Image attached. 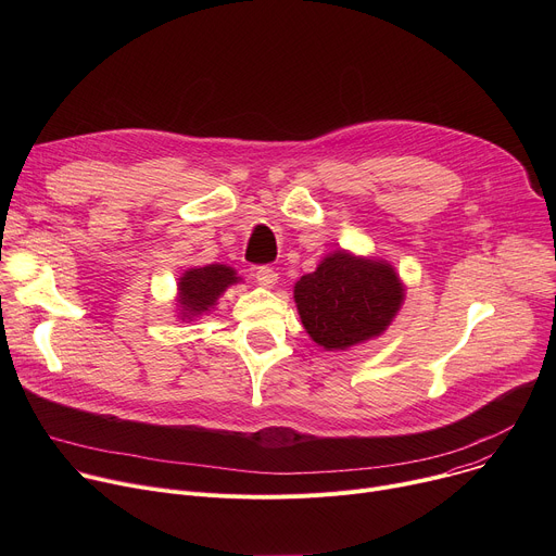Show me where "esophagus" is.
<instances>
[{
  "mask_svg": "<svg viewBox=\"0 0 556 556\" xmlns=\"http://www.w3.org/2000/svg\"><path fill=\"white\" fill-rule=\"evenodd\" d=\"M255 279H257L260 286L273 288V286L279 281V275H277V270H273V268H268V266H262V268L255 270Z\"/></svg>",
  "mask_w": 556,
  "mask_h": 556,
  "instance_id": "1",
  "label": "esophagus"
}]
</instances>
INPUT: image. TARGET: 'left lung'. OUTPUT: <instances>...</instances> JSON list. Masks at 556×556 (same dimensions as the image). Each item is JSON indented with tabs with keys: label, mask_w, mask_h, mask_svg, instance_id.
<instances>
[{
	"label": "left lung",
	"mask_w": 556,
	"mask_h": 556,
	"mask_svg": "<svg viewBox=\"0 0 556 556\" xmlns=\"http://www.w3.org/2000/svg\"><path fill=\"white\" fill-rule=\"evenodd\" d=\"M299 319L328 352H345L378 339L405 303V283L380 257L339 249L294 283Z\"/></svg>",
	"instance_id": "1"
}]
</instances>
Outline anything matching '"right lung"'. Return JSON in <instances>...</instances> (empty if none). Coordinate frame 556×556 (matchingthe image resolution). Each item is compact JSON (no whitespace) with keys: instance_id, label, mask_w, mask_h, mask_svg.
<instances>
[{"instance_id":"1","label":"right lung","mask_w":556,"mask_h":556,"mask_svg":"<svg viewBox=\"0 0 556 556\" xmlns=\"http://www.w3.org/2000/svg\"><path fill=\"white\" fill-rule=\"evenodd\" d=\"M242 283V277L226 264L195 266L182 273L176 292V314L180 321H195L202 314L215 309L219 296L230 288Z\"/></svg>"}]
</instances>
